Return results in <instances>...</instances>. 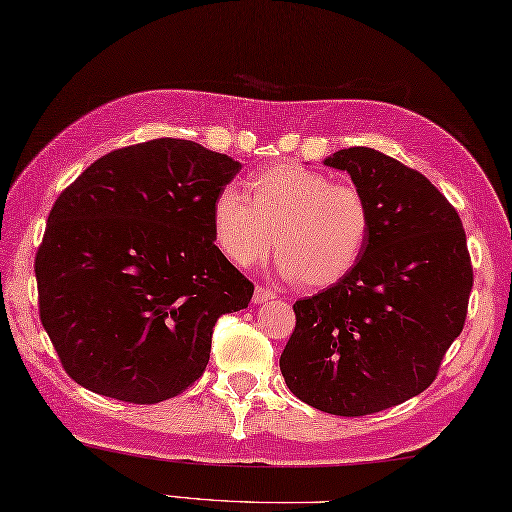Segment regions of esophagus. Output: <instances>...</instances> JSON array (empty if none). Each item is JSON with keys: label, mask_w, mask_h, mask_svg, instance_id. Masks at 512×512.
I'll use <instances>...</instances> for the list:
<instances>
[{"label": "esophagus", "mask_w": 512, "mask_h": 512, "mask_svg": "<svg viewBox=\"0 0 512 512\" xmlns=\"http://www.w3.org/2000/svg\"><path fill=\"white\" fill-rule=\"evenodd\" d=\"M270 299H275V292L270 288H264V286H257L255 292H253V301L255 303H266Z\"/></svg>", "instance_id": "esophagus-1"}]
</instances>
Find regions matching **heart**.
Masks as SVG:
<instances>
[{"mask_svg": "<svg viewBox=\"0 0 512 512\" xmlns=\"http://www.w3.org/2000/svg\"><path fill=\"white\" fill-rule=\"evenodd\" d=\"M246 199L226 187L211 206L215 246L235 266L262 262L275 242L281 275L301 277L308 288H328L361 262L372 235V209L354 184L284 162L255 173Z\"/></svg>", "mask_w": 512, "mask_h": 512, "instance_id": "obj_1", "label": "heart"}]
</instances>
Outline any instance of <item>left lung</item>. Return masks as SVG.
<instances>
[{
  "instance_id": "8db88e82",
  "label": "left lung",
  "mask_w": 512,
  "mask_h": 512,
  "mask_svg": "<svg viewBox=\"0 0 512 512\" xmlns=\"http://www.w3.org/2000/svg\"><path fill=\"white\" fill-rule=\"evenodd\" d=\"M323 165L365 193L372 235L350 275L292 306L297 325L279 367L299 400L354 418L436 380L464 328L473 268L458 211L422 173L369 147Z\"/></svg>"
}]
</instances>
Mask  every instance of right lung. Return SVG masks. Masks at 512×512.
Listing matches in <instances>:
<instances>
[{
    "label": "right lung",
    "mask_w": 512,
    "mask_h": 512,
    "mask_svg": "<svg viewBox=\"0 0 512 512\" xmlns=\"http://www.w3.org/2000/svg\"><path fill=\"white\" fill-rule=\"evenodd\" d=\"M239 169L193 140L156 138L105 154L59 195L35 257L39 317L81 387L154 405L202 376L215 321L255 290L211 226Z\"/></svg>",
    "instance_id": "add662e5"
}]
</instances>
